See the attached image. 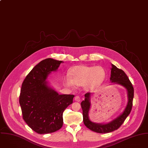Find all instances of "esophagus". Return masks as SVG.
<instances>
[{
    "label": "esophagus",
    "instance_id": "obj_1",
    "mask_svg": "<svg viewBox=\"0 0 148 148\" xmlns=\"http://www.w3.org/2000/svg\"><path fill=\"white\" fill-rule=\"evenodd\" d=\"M75 100L76 101H78V102H79L81 101V97L79 96V95H76L75 97Z\"/></svg>",
    "mask_w": 148,
    "mask_h": 148
}]
</instances>
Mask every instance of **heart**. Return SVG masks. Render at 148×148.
<instances>
[{
  "instance_id": "b5f03b06",
  "label": "heart",
  "mask_w": 148,
  "mask_h": 148,
  "mask_svg": "<svg viewBox=\"0 0 148 148\" xmlns=\"http://www.w3.org/2000/svg\"><path fill=\"white\" fill-rule=\"evenodd\" d=\"M70 77L64 78V84L69 87H73L74 84L85 86L88 90L98 88L105 81L106 73L104 68L101 66H88L78 65L70 70Z\"/></svg>"
}]
</instances>
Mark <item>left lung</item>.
I'll return each mask as SVG.
<instances>
[{
	"instance_id": "8db88e82",
	"label": "left lung",
	"mask_w": 148,
	"mask_h": 148,
	"mask_svg": "<svg viewBox=\"0 0 148 148\" xmlns=\"http://www.w3.org/2000/svg\"><path fill=\"white\" fill-rule=\"evenodd\" d=\"M110 79L112 82L121 85L127 89V91L128 103L124 112L121 116L107 124L95 123L92 122L89 119L88 117L90 106V92L85 94V100L83 101L81 103V108L82 109L83 121L85 125L91 130L99 133H108L118 129L124 122L125 119L129 115L132 109L133 99L134 97V88L132 84L130 81L125 73L122 70L118 69L116 66L112 64L111 77Z\"/></svg>"
}]
</instances>
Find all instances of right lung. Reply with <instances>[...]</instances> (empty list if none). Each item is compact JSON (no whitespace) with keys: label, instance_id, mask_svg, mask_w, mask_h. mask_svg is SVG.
Wrapping results in <instances>:
<instances>
[{"label":"right lung","instance_id":"1","mask_svg":"<svg viewBox=\"0 0 148 148\" xmlns=\"http://www.w3.org/2000/svg\"><path fill=\"white\" fill-rule=\"evenodd\" d=\"M61 60L44 59L36 64L24 79L19 103L24 121L38 134L55 132L63 125V113L73 103L72 94L59 95L45 81L51 71L57 70Z\"/></svg>","mask_w":148,"mask_h":148}]
</instances>
